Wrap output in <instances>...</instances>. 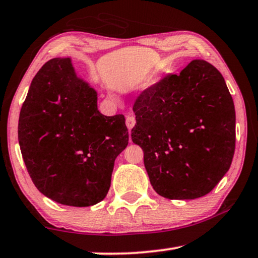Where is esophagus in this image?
Instances as JSON below:
<instances>
[{
    "mask_svg": "<svg viewBox=\"0 0 258 258\" xmlns=\"http://www.w3.org/2000/svg\"><path fill=\"white\" fill-rule=\"evenodd\" d=\"M125 123H126V126H127L128 130H132V128L134 127L135 123H137V120H135V117H134V116L128 115L127 117H126Z\"/></svg>",
    "mask_w": 258,
    "mask_h": 258,
    "instance_id": "1",
    "label": "esophagus"
}]
</instances>
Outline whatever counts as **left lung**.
<instances>
[{
  "label": "left lung",
  "instance_id": "8db88e82",
  "mask_svg": "<svg viewBox=\"0 0 258 258\" xmlns=\"http://www.w3.org/2000/svg\"><path fill=\"white\" fill-rule=\"evenodd\" d=\"M132 140L145 152L157 194L196 199L229 171L235 147V110L222 74L205 60L166 74L143 90L133 106Z\"/></svg>",
  "mask_w": 258,
  "mask_h": 258
}]
</instances>
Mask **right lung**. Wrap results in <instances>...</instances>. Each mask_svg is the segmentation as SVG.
<instances>
[{"instance_id":"1","label":"right lung","mask_w":258,"mask_h":258,"mask_svg":"<svg viewBox=\"0 0 258 258\" xmlns=\"http://www.w3.org/2000/svg\"><path fill=\"white\" fill-rule=\"evenodd\" d=\"M97 92L69 58H54L33 78L18 139L35 186L61 205L87 207L106 197L113 163L128 145L123 115L103 116Z\"/></svg>"}]
</instances>
